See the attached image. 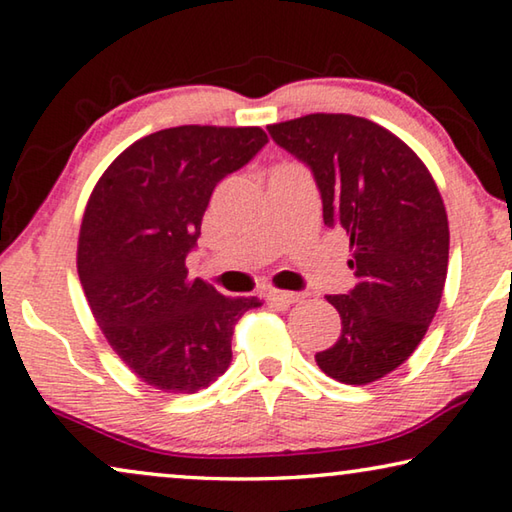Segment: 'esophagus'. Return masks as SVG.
Listing matches in <instances>:
<instances>
[{
	"mask_svg": "<svg viewBox=\"0 0 512 512\" xmlns=\"http://www.w3.org/2000/svg\"><path fill=\"white\" fill-rule=\"evenodd\" d=\"M307 294H296V291H282V289H271L269 291V300L275 305L280 307V310H285V307L298 303V300H303Z\"/></svg>",
	"mask_w": 512,
	"mask_h": 512,
	"instance_id": "obj_1",
	"label": "esophagus"
}]
</instances>
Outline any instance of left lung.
<instances>
[{
  "mask_svg": "<svg viewBox=\"0 0 512 512\" xmlns=\"http://www.w3.org/2000/svg\"><path fill=\"white\" fill-rule=\"evenodd\" d=\"M273 141L312 168L323 223L351 239L358 285L326 296L342 335L314 360L344 385L385 378L415 353L440 307L449 218L431 170L399 136L351 113L269 125Z\"/></svg>",
  "mask_w": 512,
  "mask_h": 512,
  "instance_id": "left-lung-1",
  "label": "left lung"
}]
</instances>
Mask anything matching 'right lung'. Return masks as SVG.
Masks as SVG:
<instances>
[{
  "instance_id": "right-lung-1",
  "label": "right lung",
  "mask_w": 512,
  "mask_h": 512,
  "mask_svg": "<svg viewBox=\"0 0 512 512\" xmlns=\"http://www.w3.org/2000/svg\"><path fill=\"white\" fill-rule=\"evenodd\" d=\"M269 143L262 127L182 125L134 141L86 202L77 273L113 353L145 385L193 394L223 376L234 326L262 305L191 280L212 191Z\"/></svg>"
}]
</instances>
